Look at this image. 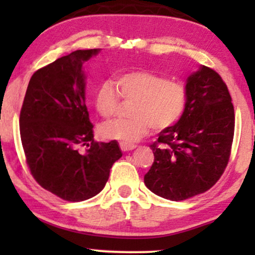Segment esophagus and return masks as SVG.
I'll return each instance as SVG.
<instances>
[{
	"label": "esophagus",
	"instance_id": "esophagus-1",
	"mask_svg": "<svg viewBox=\"0 0 255 255\" xmlns=\"http://www.w3.org/2000/svg\"><path fill=\"white\" fill-rule=\"evenodd\" d=\"M136 147V145L134 144H129V142H120V148H121L122 151H131L134 150V148Z\"/></svg>",
	"mask_w": 255,
	"mask_h": 255
}]
</instances>
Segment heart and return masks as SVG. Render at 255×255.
Masks as SVG:
<instances>
[{
    "label": "heart",
    "mask_w": 255,
    "mask_h": 255,
    "mask_svg": "<svg viewBox=\"0 0 255 255\" xmlns=\"http://www.w3.org/2000/svg\"><path fill=\"white\" fill-rule=\"evenodd\" d=\"M115 85L111 80L99 84L95 92V108L105 119L113 118L119 109L120 97L134 101L130 119H119L101 126L104 139L133 142L148 133L151 127L164 130L183 115L187 105V89L183 83L168 79L159 73L131 69L119 74Z\"/></svg>",
    "instance_id": "b5f03b06"
}]
</instances>
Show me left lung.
<instances>
[{
	"label": "left lung",
	"instance_id": "left-lung-1",
	"mask_svg": "<svg viewBox=\"0 0 255 255\" xmlns=\"http://www.w3.org/2000/svg\"><path fill=\"white\" fill-rule=\"evenodd\" d=\"M187 105L176 125L151 144L154 160L144 176L151 192L172 201L209 191L229 163L235 114L223 79L203 66L187 80Z\"/></svg>",
	"mask_w": 255,
	"mask_h": 255
}]
</instances>
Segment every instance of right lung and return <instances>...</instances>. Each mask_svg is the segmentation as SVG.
Returning <instances> with one entry per match:
<instances>
[{
    "mask_svg": "<svg viewBox=\"0 0 255 255\" xmlns=\"http://www.w3.org/2000/svg\"><path fill=\"white\" fill-rule=\"evenodd\" d=\"M99 49L77 50L33 73L20 110L26 164L40 187L67 201L104 188L122 157L118 142H98L85 104V61Z\"/></svg>",
    "mask_w": 255,
    "mask_h": 255,
    "instance_id": "right-lung-1",
    "label": "right lung"
}]
</instances>
